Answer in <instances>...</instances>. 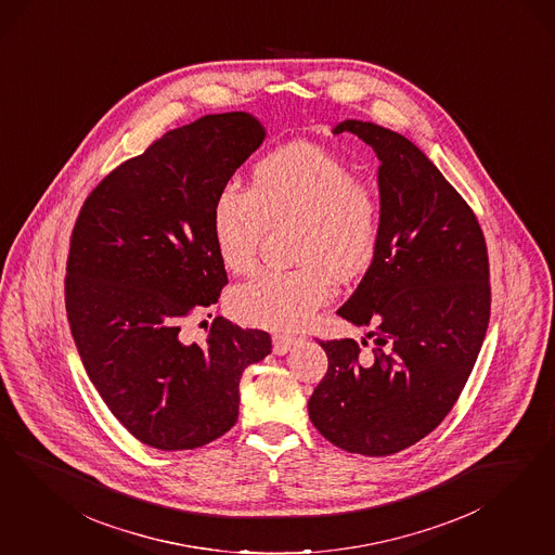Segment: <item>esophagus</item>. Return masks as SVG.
<instances>
[{
    "mask_svg": "<svg viewBox=\"0 0 555 555\" xmlns=\"http://www.w3.org/2000/svg\"><path fill=\"white\" fill-rule=\"evenodd\" d=\"M298 343L292 335H273V353L275 356H286L287 351Z\"/></svg>",
    "mask_w": 555,
    "mask_h": 555,
    "instance_id": "1",
    "label": "esophagus"
}]
</instances>
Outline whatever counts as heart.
<instances>
[{"mask_svg":"<svg viewBox=\"0 0 555 555\" xmlns=\"http://www.w3.org/2000/svg\"><path fill=\"white\" fill-rule=\"evenodd\" d=\"M268 227H296L292 261L298 268L266 271L236 287L231 310L253 326L289 331L331 298V278L347 284L374 263L379 197L335 153L287 144L255 163L249 190L231 185L216 197L212 234L222 266L250 273Z\"/></svg>","mask_w":555,"mask_h":555,"instance_id":"heart-1","label":"heart"}]
</instances>
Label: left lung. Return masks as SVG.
<instances>
[{
	"instance_id": "left-lung-1",
	"label": "left lung",
	"mask_w": 555,
	"mask_h": 555,
	"mask_svg": "<svg viewBox=\"0 0 555 555\" xmlns=\"http://www.w3.org/2000/svg\"><path fill=\"white\" fill-rule=\"evenodd\" d=\"M333 132L379 159L376 257L337 310L374 347L321 340L328 370L308 414L333 446L384 457L427 437L464 390L490 321L488 250L464 197L406 137L363 120Z\"/></svg>"
}]
</instances>
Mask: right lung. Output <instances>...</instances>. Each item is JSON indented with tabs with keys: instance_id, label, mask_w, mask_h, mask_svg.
<instances>
[{
	"instance_id": "1",
	"label": "right lung",
	"mask_w": 555,
	"mask_h": 555,
	"mask_svg": "<svg viewBox=\"0 0 555 555\" xmlns=\"http://www.w3.org/2000/svg\"><path fill=\"white\" fill-rule=\"evenodd\" d=\"M263 139L247 112L169 130L102 179L75 222L65 278L73 339L107 409L144 446L181 451L222 437L238 418L245 367L271 353L266 331L222 317L202 345L179 335L229 284L212 210Z\"/></svg>"
}]
</instances>
